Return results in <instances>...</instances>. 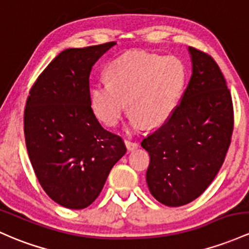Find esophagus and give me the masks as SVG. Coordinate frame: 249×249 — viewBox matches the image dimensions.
Masks as SVG:
<instances>
[{
    "label": "esophagus",
    "mask_w": 249,
    "mask_h": 249,
    "mask_svg": "<svg viewBox=\"0 0 249 249\" xmlns=\"http://www.w3.org/2000/svg\"><path fill=\"white\" fill-rule=\"evenodd\" d=\"M125 145H126L129 151H133L135 149H137V147L139 146V144L136 143V142H131V141H127V139H126V141H125Z\"/></svg>",
    "instance_id": "1"
}]
</instances>
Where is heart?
<instances>
[{
	"instance_id": "heart-1",
	"label": "heart",
	"mask_w": 249,
	"mask_h": 249,
	"mask_svg": "<svg viewBox=\"0 0 249 249\" xmlns=\"http://www.w3.org/2000/svg\"><path fill=\"white\" fill-rule=\"evenodd\" d=\"M108 83H95L91 91L95 114L107 126H116L131 112V125L156 127L171 116L184 89L187 72L176 56L131 51L112 60L106 70Z\"/></svg>"
}]
</instances>
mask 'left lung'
I'll list each match as a JSON object with an SVG mask.
<instances>
[{
  "label": "left lung",
  "mask_w": 249,
  "mask_h": 249,
  "mask_svg": "<svg viewBox=\"0 0 249 249\" xmlns=\"http://www.w3.org/2000/svg\"><path fill=\"white\" fill-rule=\"evenodd\" d=\"M193 74L164 124L142 142L149 152L146 183L160 203L179 207L197 198L225 160L234 129L231 91L209 54L189 47Z\"/></svg>",
  "instance_id": "8db88e82"
}]
</instances>
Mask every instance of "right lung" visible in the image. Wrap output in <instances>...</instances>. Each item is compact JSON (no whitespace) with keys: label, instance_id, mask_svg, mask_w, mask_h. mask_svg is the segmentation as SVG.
<instances>
[{"label":"right lung","instance_id":"right-lung-1","mask_svg":"<svg viewBox=\"0 0 249 249\" xmlns=\"http://www.w3.org/2000/svg\"><path fill=\"white\" fill-rule=\"evenodd\" d=\"M114 45L62 51L27 98L23 130L35 176L52 200L70 209L89 207L126 152L122 137L104 129L91 107L89 73Z\"/></svg>","mask_w":249,"mask_h":249}]
</instances>
